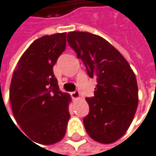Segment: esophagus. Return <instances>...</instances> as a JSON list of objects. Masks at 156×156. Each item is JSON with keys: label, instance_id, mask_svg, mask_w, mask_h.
<instances>
[{"label": "esophagus", "instance_id": "esophagus-1", "mask_svg": "<svg viewBox=\"0 0 156 156\" xmlns=\"http://www.w3.org/2000/svg\"><path fill=\"white\" fill-rule=\"evenodd\" d=\"M70 95L73 99H78V98H80V92L78 90H74V91L71 92Z\"/></svg>", "mask_w": 156, "mask_h": 156}]
</instances>
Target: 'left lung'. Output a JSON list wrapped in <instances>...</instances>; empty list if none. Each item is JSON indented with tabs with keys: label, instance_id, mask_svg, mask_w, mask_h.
<instances>
[{
	"label": "left lung",
	"instance_id": "obj_1",
	"mask_svg": "<svg viewBox=\"0 0 156 156\" xmlns=\"http://www.w3.org/2000/svg\"><path fill=\"white\" fill-rule=\"evenodd\" d=\"M69 45L96 78L94 96L87 98L89 113L84 125L89 136L109 144L122 136L134 119L138 89L134 71L126 59L108 41L87 32H69Z\"/></svg>",
	"mask_w": 156,
	"mask_h": 156
}]
</instances>
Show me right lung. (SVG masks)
Listing matches in <instances>:
<instances>
[{
	"label": "right lung",
	"instance_id": "right-lung-1",
	"mask_svg": "<svg viewBox=\"0 0 156 156\" xmlns=\"http://www.w3.org/2000/svg\"><path fill=\"white\" fill-rule=\"evenodd\" d=\"M66 33L34 41L12 76L9 97L17 122L33 141L51 145L65 136L70 97L59 90L52 68L66 49Z\"/></svg>",
	"mask_w": 156,
	"mask_h": 156
}]
</instances>
